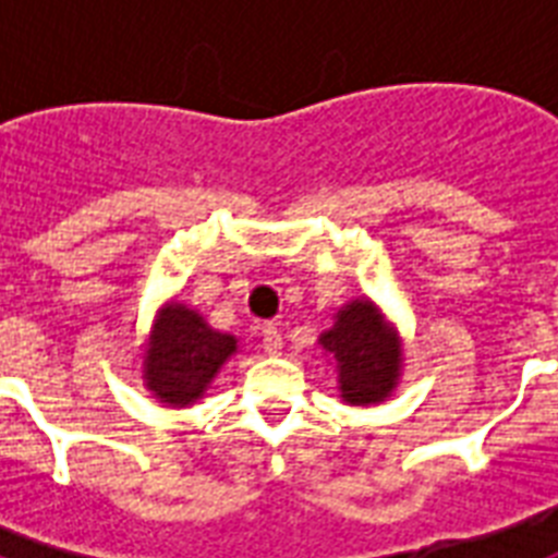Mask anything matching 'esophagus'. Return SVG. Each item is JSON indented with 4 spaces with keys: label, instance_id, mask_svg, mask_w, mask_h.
Listing matches in <instances>:
<instances>
[{
    "label": "esophagus",
    "instance_id": "1",
    "mask_svg": "<svg viewBox=\"0 0 558 558\" xmlns=\"http://www.w3.org/2000/svg\"><path fill=\"white\" fill-rule=\"evenodd\" d=\"M260 336H263V350H266L269 356H278L280 350H283V336H280L278 324H266Z\"/></svg>",
    "mask_w": 558,
    "mask_h": 558
}]
</instances>
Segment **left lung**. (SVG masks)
<instances>
[{
    "instance_id": "left-lung-1",
    "label": "left lung",
    "mask_w": 558,
    "mask_h": 558,
    "mask_svg": "<svg viewBox=\"0 0 558 558\" xmlns=\"http://www.w3.org/2000/svg\"><path fill=\"white\" fill-rule=\"evenodd\" d=\"M339 367L341 397L350 405L379 402L397 385V336L381 324L371 301H353L339 313V322L318 339Z\"/></svg>"
}]
</instances>
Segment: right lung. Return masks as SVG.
<instances>
[{"label": "right lung", "mask_w": 558, "mask_h": 558, "mask_svg": "<svg viewBox=\"0 0 558 558\" xmlns=\"http://www.w3.org/2000/svg\"><path fill=\"white\" fill-rule=\"evenodd\" d=\"M234 350V336L214 332L199 313L182 304L168 306L144 359L147 388L168 405H191Z\"/></svg>", "instance_id": "obj_1"}]
</instances>
